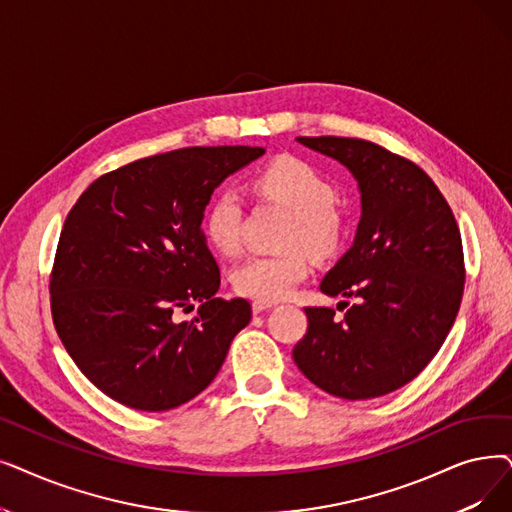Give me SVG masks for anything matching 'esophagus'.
<instances>
[{
  "mask_svg": "<svg viewBox=\"0 0 512 512\" xmlns=\"http://www.w3.org/2000/svg\"><path fill=\"white\" fill-rule=\"evenodd\" d=\"M274 307V303H263V301H253V314H261V311Z\"/></svg>",
  "mask_w": 512,
  "mask_h": 512,
  "instance_id": "esophagus-1",
  "label": "esophagus"
}]
</instances>
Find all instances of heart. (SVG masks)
<instances>
[{
	"instance_id": "1",
	"label": "heart",
	"mask_w": 512,
	"mask_h": 512,
	"mask_svg": "<svg viewBox=\"0 0 512 512\" xmlns=\"http://www.w3.org/2000/svg\"><path fill=\"white\" fill-rule=\"evenodd\" d=\"M251 190L263 201L293 213L286 224L284 247L276 255H253L232 272L234 291L263 303H274L295 291L309 274L307 249L316 259L339 255L349 238V217L337 205V188L316 167L297 157H280L263 165L251 180ZM242 201L226 188L219 190L205 209L203 234L211 247L224 255L240 249Z\"/></svg>"
}]
</instances>
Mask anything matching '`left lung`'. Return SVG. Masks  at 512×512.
<instances>
[{"instance_id":"obj_1","label":"left lung","mask_w":512,"mask_h":512,"mask_svg":"<svg viewBox=\"0 0 512 512\" xmlns=\"http://www.w3.org/2000/svg\"><path fill=\"white\" fill-rule=\"evenodd\" d=\"M297 140L355 175L362 221L320 284L355 303H341L343 320L335 309L305 307L293 360L335 397L387 395L425 370L456 320L466 276L458 224L431 177L406 157L360 138Z\"/></svg>"}]
</instances>
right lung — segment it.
Masks as SVG:
<instances>
[{
    "label": "right lung",
    "instance_id": "add662e5",
    "mask_svg": "<svg viewBox=\"0 0 512 512\" xmlns=\"http://www.w3.org/2000/svg\"><path fill=\"white\" fill-rule=\"evenodd\" d=\"M259 146H192L100 175L60 232L50 307L79 370L115 402L165 412L211 385L251 320L247 299L215 297L219 265L203 215ZM202 303L192 323L176 314Z\"/></svg>",
    "mask_w": 512,
    "mask_h": 512
}]
</instances>
